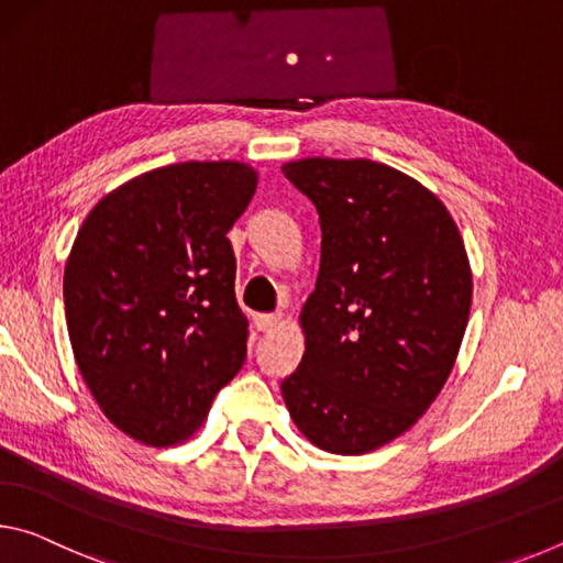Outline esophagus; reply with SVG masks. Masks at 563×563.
<instances>
[{"mask_svg":"<svg viewBox=\"0 0 563 563\" xmlns=\"http://www.w3.org/2000/svg\"><path fill=\"white\" fill-rule=\"evenodd\" d=\"M280 322H283L280 312H273V316H255V328H258L261 332H271L278 328Z\"/></svg>","mask_w":563,"mask_h":563,"instance_id":"obj_1","label":"esophagus"}]
</instances>
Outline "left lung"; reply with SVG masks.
<instances>
[{"instance_id": "left-lung-1", "label": "left lung", "mask_w": 563, "mask_h": 563, "mask_svg": "<svg viewBox=\"0 0 563 563\" xmlns=\"http://www.w3.org/2000/svg\"><path fill=\"white\" fill-rule=\"evenodd\" d=\"M283 174L322 228L285 407L320 450L375 452L430 409L452 373L472 308L466 247L440 198L393 166L312 156Z\"/></svg>"}]
</instances>
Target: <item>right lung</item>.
Returning <instances> with one entry per match:
<instances>
[{"label": "right lung", "instance_id": "1", "mask_svg": "<svg viewBox=\"0 0 563 563\" xmlns=\"http://www.w3.org/2000/svg\"><path fill=\"white\" fill-rule=\"evenodd\" d=\"M258 188L243 161H186L113 188L64 268L74 360L113 427L148 446L201 430L245 362L228 231Z\"/></svg>", "mask_w": 563, "mask_h": 563}]
</instances>
